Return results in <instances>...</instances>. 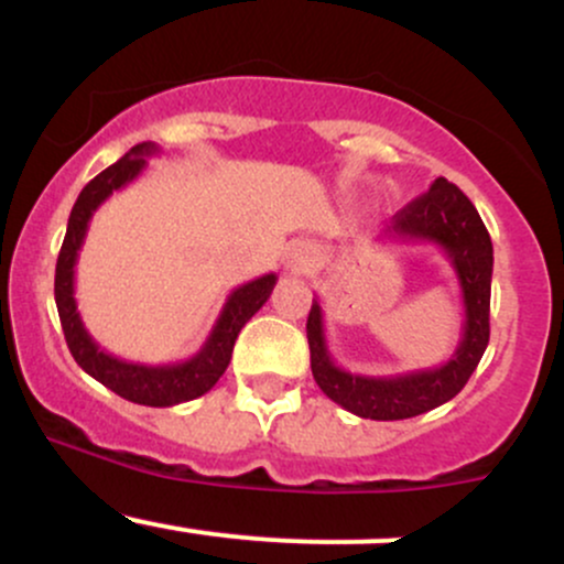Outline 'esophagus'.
I'll list each match as a JSON object with an SVG mask.
<instances>
[{
	"label": "esophagus",
	"mask_w": 564,
	"mask_h": 564,
	"mask_svg": "<svg viewBox=\"0 0 564 564\" xmlns=\"http://www.w3.org/2000/svg\"><path fill=\"white\" fill-rule=\"evenodd\" d=\"M283 264H286V270L291 273H307L310 268L315 264V251L310 243H291L286 257H283Z\"/></svg>",
	"instance_id": "1"
}]
</instances>
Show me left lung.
<instances>
[{
	"mask_svg": "<svg viewBox=\"0 0 564 564\" xmlns=\"http://www.w3.org/2000/svg\"><path fill=\"white\" fill-rule=\"evenodd\" d=\"M384 236L411 243H435L451 260L464 300V334L456 352L437 368L398 373V377H364L334 364L323 332V310L313 300L307 315L310 366L318 387L334 403L360 419L398 422L448 403L464 390L480 364L490 339V275L494 243L475 204L445 177H437L424 196L392 217Z\"/></svg>",
	"mask_w": 564,
	"mask_h": 564,
	"instance_id": "left-lung-1",
	"label": "left lung"
}]
</instances>
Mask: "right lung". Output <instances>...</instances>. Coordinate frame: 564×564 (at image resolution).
<instances>
[{
  "instance_id": "right-lung-1",
  "label": "right lung",
  "mask_w": 564,
  "mask_h": 564,
  "mask_svg": "<svg viewBox=\"0 0 564 564\" xmlns=\"http://www.w3.org/2000/svg\"><path fill=\"white\" fill-rule=\"evenodd\" d=\"M159 153L156 142H140L132 151L124 153L116 164L108 166L84 185V191L76 198L74 209L68 217V230L63 238L61 254H57L55 268V304L57 315H61L63 334H66L68 349L74 360L79 364L89 377L106 384L108 390L121 394L124 400H132L138 405L151 408H166L185 403V400L200 398L217 384L225 368L230 364L232 345H236L238 334L251 321V315L262 307L264 302L273 294V286L278 281L275 273H268L262 278L238 286L225 302L223 313L212 328L209 339L198 349L193 358L183 360V364L172 366H142V364H127V360L113 358L89 336L84 328L79 310H76L74 300V268L79 260V249L87 236L89 219H93L95 209L102 204L113 191H121L127 183H132L138 174L145 170L148 156Z\"/></svg>"
}]
</instances>
